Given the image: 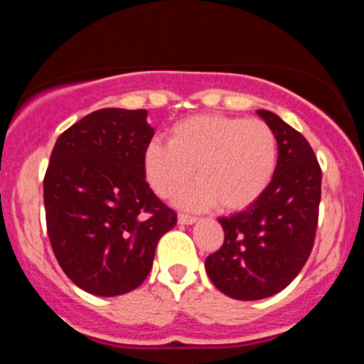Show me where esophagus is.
I'll use <instances>...</instances> for the list:
<instances>
[{"label":"esophagus","instance_id":"esophagus-1","mask_svg":"<svg viewBox=\"0 0 364 364\" xmlns=\"http://www.w3.org/2000/svg\"><path fill=\"white\" fill-rule=\"evenodd\" d=\"M178 223L183 224V225H191L196 223V217H191V215H186V214H179L178 215Z\"/></svg>","mask_w":364,"mask_h":364}]
</instances>
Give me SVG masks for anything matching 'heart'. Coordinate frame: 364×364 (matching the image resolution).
Masks as SVG:
<instances>
[{
    "label": "heart",
    "mask_w": 364,
    "mask_h": 364,
    "mask_svg": "<svg viewBox=\"0 0 364 364\" xmlns=\"http://www.w3.org/2000/svg\"><path fill=\"white\" fill-rule=\"evenodd\" d=\"M277 168V139L262 119L200 114L178 121L169 144L152 140L144 150V174L152 191L168 198L190 181L198 183L176 196L179 207L202 210H243L257 202Z\"/></svg>",
    "instance_id": "1"
}]
</instances>
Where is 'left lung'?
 Here are the masks:
<instances>
[{
    "mask_svg": "<svg viewBox=\"0 0 364 364\" xmlns=\"http://www.w3.org/2000/svg\"><path fill=\"white\" fill-rule=\"evenodd\" d=\"M257 114L277 139V168L257 202L220 217L224 243L205 260L210 281L241 301L270 298L289 286L310 257L321 195V169L306 139L274 112Z\"/></svg>",
    "mask_w": 364,
    "mask_h": 364,
    "instance_id": "1",
    "label": "left lung"
}]
</instances>
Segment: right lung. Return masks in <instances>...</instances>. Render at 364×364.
Returning a JSON list of instances; mask_svg holds the SVG:
<instances>
[{
    "label": "right lung",
    "mask_w": 364,
    "mask_h": 364,
    "mask_svg": "<svg viewBox=\"0 0 364 364\" xmlns=\"http://www.w3.org/2000/svg\"><path fill=\"white\" fill-rule=\"evenodd\" d=\"M154 136L145 109L106 107L63 132L44 178L54 257L95 296L127 294L147 279L156 246L176 214L150 190L144 150Z\"/></svg>",
    "instance_id": "right-lung-1"
}]
</instances>
